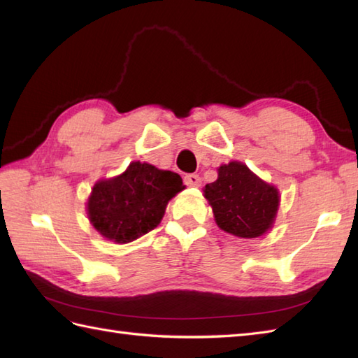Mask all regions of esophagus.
<instances>
[{"mask_svg":"<svg viewBox=\"0 0 358 358\" xmlns=\"http://www.w3.org/2000/svg\"><path fill=\"white\" fill-rule=\"evenodd\" d=\"M185 183H186L187 186L199 187V186L201 185V178H200V175H196V173H187L186 177H185Z\"/></svg>","mask_w":358,"mask_h":358,"instance_id":"34e87169","label":"esophagus"}]
</instances>
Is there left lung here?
Here are the masks:
<instances>
[{
	"instance_id": "1",
	"label": "left lung",
	"mask_w": 358,
	"mask_h": 358,
	"mask_svg": "<svg viewBox=\"0 0 358 358\" xmlns=\"http://www.w3.org/2000/svg\"><path fill=\"white\" fill-rule=\"evenodd\" d=\"M204 196L220 229L241 238L260 237L271 229L280 204L277 187L240 162L220 166L218 178L204 186Z\"/></svg>"
}]
</instances>
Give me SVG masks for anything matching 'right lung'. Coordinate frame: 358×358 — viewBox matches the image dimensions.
<instances>
[{
    "instance_id": "1",
    "label": "right lung",
    "mask_w": 358,
    "mask_h": 358,
    "mask_svg": "<svg viewBox=\"0 0 358 358\" xmlns=\"http://www.w3.org/2000/svg\"><path fill=\"white\" fill-rule=\"evenodd\" d=\"M183 189L178 173L132 162L118 177L96 181L87 200L89 220L104 238L131 243L155 229L167 203Z\"/></svg>"
}]
</instances>
